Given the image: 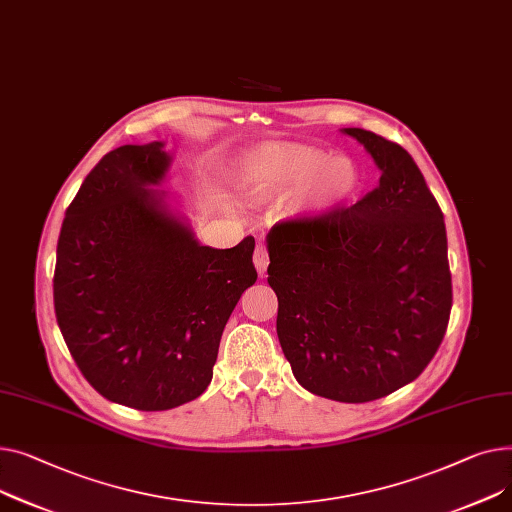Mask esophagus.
<instances>
[{"mask_svg": "<svg viewBox=\"0 0 512 512\" xmlns=\"http://www.w3.org/2000/svg\"><path fill=\"white\" fill-rule=\"evenodd\" d=\"M254 266L258 270V275H264L266 268H268V252H266V246L262 242L256 244V250H254Z\"/></svg>", "mask_w": 512, "mask_h": 512, "instance_id": "34e87169", "label": "esophagus"}]
</instances>
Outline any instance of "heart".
I'll use <instances>...</instances> for the list:
<instances>
[{
	"label": "heart",
	"mask_w": 512,
	"mask_h": 512,
	"mask_svg": "<svg viewBox=\"0 0 512 512\" xmlns=\"http://www.w3.org/2000/svg\"><path fill=\"white\" fill-rule=\"evenodd\" d=\"M359 186V169L347 157H330L304 144H268L250 155L242 188L252 204H277L304 194L312 213H328Z\"/></svg>",
	"instance_id": "1"
}]
</instances>
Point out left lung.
<instances>
[{"label":"left lung","instance_id":"8db88e82","mask_svg":"<svg viewBox=\"0 0 512 512\" xmlns=\"http://www.w3.org/2000/svg\"><path fill=\"white\" fill-rule=\"evenodd\" d=\"M380 167L353 206L270 229L268 285L295 380L341 403L409 384L436 355L453 306L446 227L426 179L397 142L345 128Z\"/></svg>","mask_w":512,"mask_h":512}]
</instances>
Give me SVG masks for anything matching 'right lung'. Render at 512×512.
<instances>
[{
    "label": "right lung",
    "instance_id": "1",
    "mask_svg": "<svg viewBox=\"0 0 512 512\" xmlns=\"http://www.w3.org/2000/svg\"><path fill=\"white\" fill-rule=\"evenodd\" d=\"M169 163L163 142L111 150L57 239L53 304L74 362L99 395L140 411L204 393L223 328L258 277L252 235L229 250L200 246L148 190Z\"/></svg>",
    "mask_w": 512,
    "mask_h": 512
}]
</instances>
